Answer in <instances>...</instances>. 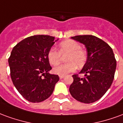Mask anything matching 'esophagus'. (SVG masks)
Wrapping results in <instances>:
<instances>
[{"label": "esophagus", "instance_id": "34e87169", "mask_svg": "<svg viewBox=\"0 0 123 123\" xmlns=\"http://www.w3.org/2000/svg\"><path fill=\"white\" fill-rule=\"evenodd\" d=\"M59 78H60V79H62L64 78V76H59Z\"/></svg>", "mask_w": 123, "mask_h": 123}]
</instances>
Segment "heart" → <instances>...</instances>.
Masks as SVG:
<instances>
[{
    "label": "heart",
    "instance_id": "1",
    "mask_svg": "<svg viewBox=\"0 0 123 123\" xmlns=\"http://www.w3.org/2000/svg\"><path fill=\"white\" fill-rule=\"evenodd\" d=\"M67 63L61 64L53 68L56 74L65 76L70 72H74L78 68H82L87 61V53L82 49V45L74 40H67L59 44V50L51 49L47 54L49 63L53 66H56L61 60V55L64 56Z\"/></svg>",
    "mask_w": 123,
    "mask_h": 123
}]
</instances>
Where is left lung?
Here are the masks:
<instances>
[{
	"mask_svg": "<svg viewBox=\"0 0 123 123\" xmlns=\"http://www.w3.org/2000/svg\"><path fill=\"white\" fill-rule=\"evenodd\" d=\"M72 39L83 43L87 49V61L79 74L72 76L74 81L69 91L75 99L82 103L95 102L103 96L113 81L117 61L108 44L95 36L77 35Z\"/></svg>",
	"mask_w": 123,
	"mask_h": 123,
	"instance_id": "8db88e82",
	"label": "left lung"
}]
</instances>
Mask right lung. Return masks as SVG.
Returning a JSON list of instances; mask_svg holds the SVG:
<instances>
[{
  "label": "right lung",
  "mask_w": 123,
  "mask_h": 123,
  "mask_svg": "<svg viewBox=\"0 0 123 123\" xmlns=\"http://www.w3.org/2000/svg\"><path fill=\"white\" fill-rule=\"evenodd\" d=\"M55 41L49 35L30 36L19 42L11 52L8 64L12 82L30 102L39 103L49 98L59 80L58 75L49 73L52 68L47 54Z\"/></svg>",
  "instance_id": "add662e5"
}]
</instances>
